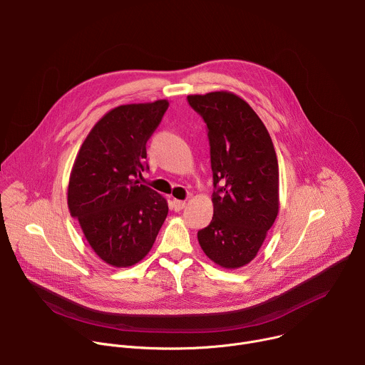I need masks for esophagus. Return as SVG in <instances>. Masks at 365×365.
<instances>
[{"mask_svg": "<svg viewBox=\"0 0 365 365\" xmlns=\"http://www.w3.org/2000/svg\"><path fill=\"white\" fill-rule=\"evenodd\" d=\"M185 206H186V202H185V200L173 199V210H175V211H182Z\"/></svg>", "mask_w": 365, "mask_h": 365, "instance_id": "34e87169", "label": "esophagus"}]
</instances>
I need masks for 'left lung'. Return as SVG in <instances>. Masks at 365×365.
Here are the masks:
<instances>
[{"mask_svg": "<svg viewBox=\"0 0 365 365\" xmlns=\"http://www.w3.org/2000/svg\"><path fill=\"white\" fill-rule=\"evenodd\" d=\"M211 145L214 217L197 231L203 252L224 269L248 264L279 214V163L272 137L232 92L189 95Z\"/></svg>", "mask_w": 365, "mask_h": 365, "instance_id": "left-lung-1", "label": "left lung"}]
</instances>
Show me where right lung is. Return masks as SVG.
<instances>
[{
	"instance_id": "obj_1",
	"label": "right lung",
	"mask_w": 365,
	"mask_h": 365,
	"mask_svg": "<svg viewBox=\"0 0 365 365\" xmlns=\"http://www.w3.org/2000/svg\"><path fill=\"white\" fill-rule=\"evenodd\" d=\"M169 102L120 106L91 130L76 155L68 187L71 215L96 255L128 267L151 250L169 212L168 200L135 180L148 169L145 143Z\"/></svg>"
}]
</instances>
